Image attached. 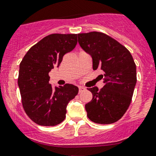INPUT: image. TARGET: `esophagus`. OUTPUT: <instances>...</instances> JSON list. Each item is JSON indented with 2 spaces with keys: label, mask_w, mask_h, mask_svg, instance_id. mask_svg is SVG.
Masks as SVG:
<instances>
[{
  "label": "esophagus",
  "mask_w": 156,
  "mask_h": 156,
  "mask_svg": "<svg viewBox=\"0 0 156 156\" xmlns=\"http://www.w3.org/2000/svg\"><path fill=\"white\" fill-rule=\"evenodd\" d=\"M84 89H85V88L83 87H78V92L81 93L83 90H84Z\"/></svg>",
  "instance_id": "34e87169"
}]
</instances>
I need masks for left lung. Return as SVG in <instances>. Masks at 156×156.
Masks as SVG:
<instances>
[{
	"label": "left lung",
	"mask_w": 156,
	"mask_h": 156,
	"mask_svg": "<svg viewBox=\"0 0 156 156\" xmlns=\"http://www.w3.org/2000/svg\"><path fill=\"white\" fill-rule=\"evenodd\" d=\"M78 44L92 58L93 69H101L104 86L87 88L92 100L85 105L88 118L97 124H112L123 116L137 83L136 65L126 47L104 33L78 34Z\"/></svg>",
	"instance_id": "left-lung-1"
}]
</instances>
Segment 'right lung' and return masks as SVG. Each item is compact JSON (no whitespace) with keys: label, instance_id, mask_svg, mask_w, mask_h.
<instances>
[{"label":"right lung","instance_id":"right-lung-1","mask_svg":"<svg viewBox=\"0 0 156 156\" xmlns=\"http://www.w3.org/2000/svg\"><path fill=\"white\" fill-rule=\"evenodd\" d=\"M78 43L76 34H52L28 50L19 66L18 84L24 111L37 125L54 126L66 118V107L78 93L73 84L53 87L48 73Z\"/></svg>","mask_w":156,"mask_h":156}]
</instances>
